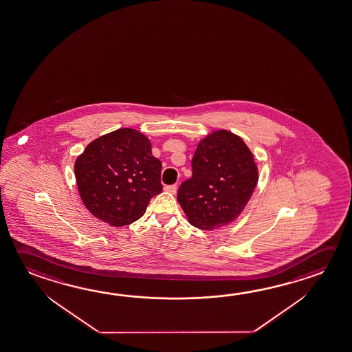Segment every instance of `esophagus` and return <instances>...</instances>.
Listing matches in <instances>:
<instances>
[{
    "label": "esophagus",
    "instance_id": "34e87169",
    "mask_svg": "<svg viewBox=\"0 0 352 352\" xmlns=\"http://www.w3.org/2000/svg\"><path fill=\"white\" fill-rule=\"evenodd\" d=\"M177 189H178V186L175 184L164 186V190L167 191V192H170V194H175V192H177Z\"/></svg>",
    "mask_w": 352,
    "mask_h": 352
}]
</instances>
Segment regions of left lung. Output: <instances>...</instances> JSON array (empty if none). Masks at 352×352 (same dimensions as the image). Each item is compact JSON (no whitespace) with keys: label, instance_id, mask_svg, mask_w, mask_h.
Returning a JSON list of instances; mask_svg holds the SVG:
<instances>
[{"label":"left lung","instance_id":"1","mask_svg":"<svg viewBox=\"0 0 352 352\" xmlns=\"http://www.w3.org/2000/svg\"><path fill=\"white\" fill-rule=\"evenodd\" d=\"M192 177L179 186L178 199L188 221L214 230L236 220L258 182L252 152L241 137L214 131L197 144L191 161Z\"/></svg>","mask_w":352,"mask_h":352}]
</instances>
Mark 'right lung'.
I'll use <instances>...</instances> for the list:
<instances>
[{
    "mask_svg": "<svg viewBox=\"0 0 352 352\" xmlns=\"http://www.w3.org/2000/svg\"><path fill=\"white\" fill-rule=\"evenodd\" d=\"M81 200L111 226L138 220L162 192V163L140 131L120 129L89 143L74 166Z\"/></svg>",
    "mask_w": 352,
    "mask_h": 352,
    "instance_id": "1",
    "label": "right lung"
}]
</instances>
